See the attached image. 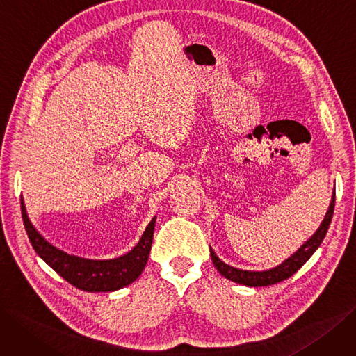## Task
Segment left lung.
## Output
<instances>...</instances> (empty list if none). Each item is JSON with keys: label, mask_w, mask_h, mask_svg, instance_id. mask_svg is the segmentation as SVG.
I'll return each mask as SVG.
<instances>
[{"label": "left lung", "mask_w": 356, "mask_h": 356, "mask_svg": "<svg viewBox=\"0 0 356 356\" xmlns=\"http://www.w3.org/2000/svg\"><path fill=\"white\" fill-rule=\"evenodd\" d=\"M334 191H333V196L330 205H328L327 213L324 216V220L321 221L320 227L317 229L311 238L302 245L298 251L289 257L287 259H284L282 264H279L277 267L270 268V270H264V271H249V270H241L232 267L229 264H226L225 261H221L216 252L213 251V248H209V252H211V259L214 262V267L217 268V271L225 275V277L230 282L239 283L243 286H249V287H261V286H270V284H275L280 283L286 279L293 275L305 262L312 257V254L317 251L318 246L321 245L324 236L328 230V226L332 222V217H333V211H334Z\"/></svg>", "instance_id": "obj_1"}]
</instances>
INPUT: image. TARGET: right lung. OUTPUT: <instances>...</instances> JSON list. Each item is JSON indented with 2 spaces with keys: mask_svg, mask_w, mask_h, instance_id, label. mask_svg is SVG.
Segmentation results:
<instances>
[{
  "mask_svg": "<svg viewBox=\"0 0 356 356\" xmlns=\"http://www.w3.org/2000/svg\"><path fill=\"white\" fill-rule=\"evenodd\" d=\"M22 217L26 233L36 254L65 282L85 292H114L134 283L139 277L151 252L156 218L154 217L149 221L136 246L127 254L113 259H88L70 255L45 241L31 222L23 198Z\"/></svg>",
  "mask_w": 356,
  "mask_h": 356,
  "instance_id": "1",
  "label": "right lung"
}]
</instances>
